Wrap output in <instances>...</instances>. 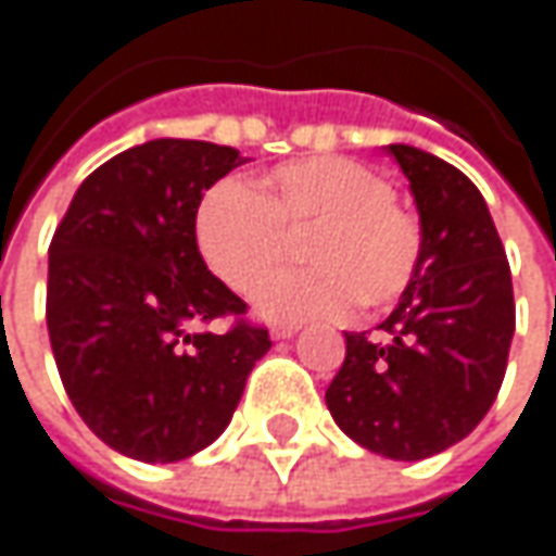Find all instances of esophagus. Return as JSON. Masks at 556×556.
Masks as SVG:
<instances>
[{
  "label": "esophagus",
  "mask_w": 556,
  "mask_h": 556,
  "mask_svg": "<svg viewBox=\"0 0 556 556\" xmlns=\"http://www.w3.org/2000/svg\"><path fill=\"white\" fill-rule=\"evenodd\" d=\"M296 331H300L296 325H285V321H281V325H271V338H275V341H288Z\"/></svg>",
  "instance_id": "obj_1"
}]
</instances>
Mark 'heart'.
I'll use <instances>...</instances> for the list:
<instances>
[{"label": "heart", "instance_id": "b5f03b06", "mask_svg": "<svg viewBox=\"0 0 556 556\" xmlns=\"http://www.w3.org/2000/svg\"><path fill=\"white\" fill-rule=\"evenodd\" d=\"M307 235L303 273L273 279L256 293L265 319H341L356 306L381 309L413 281L422 228L394 203V187L348 155H313L278 165L263 190L222 181L197 208V247L231 291L250 293Z\"/></svg>", "mask_w": 556, "mask_h": 556}]
</instances>
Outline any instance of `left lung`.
Returning a JSON list of instances; mask_svg holds the SVG:
<instances>
[{"label": "left lung", "mask_w": 556, "mask_h": 556, "mask_svg": "<svg viewBox=\"0 0 556 556\" xmlns=\"http://www.w3.org/2000/svg\"><path fill=\"white\" fill-rule=\"evenodd\" d=\"M419 208L422 256L378 331H348L325 391L341 431L388 459H426L476 429L501 391L514 341V281L485 197L444 159L384 147Z\"/></svg>", "instance_id": "left-lung-1"}]
</instances>
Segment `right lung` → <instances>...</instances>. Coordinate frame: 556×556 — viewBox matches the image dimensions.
<instances>
[{
	"label": "right lung",
	"instance_id": "1",
	"mask_svg": "<svg viewBox=\"0 0 556 556\" xmlns=\"http://www.w3.org/2000/svg\"><path fill=\"white\" fill-rule=\"evenodd\" d=\"M247 159L206 140L130 147L77 187L49 243L46 325L74 409L112 451L178 463L235 416L268 331L203 263L197 208ZM231 315L225 336L197 324Z\"/></svg>",
	"mask_w": 556,
	"mask_h": 556
}]
</instances>
